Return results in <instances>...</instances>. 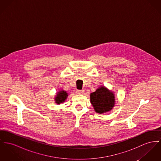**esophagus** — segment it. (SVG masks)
I'll return each instance as SVG.
<instances>
[{"label":"esophagus","instance_id":"esophagus-1","mask_svg":"<svg viewBox=\"0 0 161 161\" xmlns=\"http://www.w3.org/2000/svg\"><path fill=\"white\" fill-rule=\"evenodd\" d=\"M76 93L77 94H83L84 93V90H77Z\"/></svg>","mask_w":161,"mask_h":161}]
</instances>
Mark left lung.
Wrapping results in <instances>:
<instances>
[{"instance_id":"8db88e82","label":"left lung","mask_w":161,"mask_h":161,"mask_svg":"<svg viewBox=\"0 0 161 161\" xmlns=\"http://www.w3.org/2000/svg\"><path fill=\"white\" fill-rule=\"evenodd\" d=\"M90 101L97 113L110 111L115 104L114 95L104 86H101L90 94Z\"/></svg>"}]
</instances>
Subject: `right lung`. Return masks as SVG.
Wrapping results in <instances>:
<instances>
[{"label":"right lung","instance_id":"1","mask_svg":"<svg viewBox=\"0 0 161 161\" xmlns=\"http://www.w3.org/2000/svg\"><path fill=\"white\" fill-rule=\"evenodd\" d=\"M68 96V93L65 91H60L58 92L57 94V97H55V103L57 104H60L61 103L64 102V100L66 99Z\"/></svg>","mask_w":161,"mask_h":161}]
</instances>
